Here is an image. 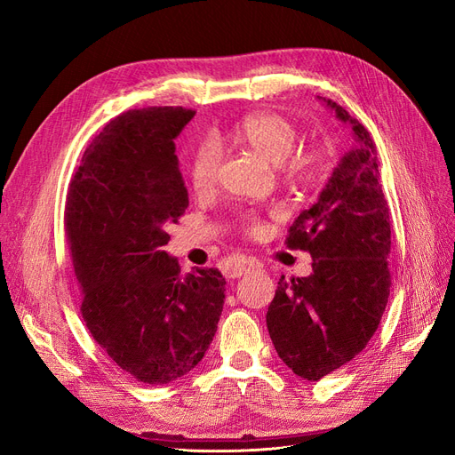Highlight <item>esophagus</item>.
Returning <instances> with one entry per match:
<instances>
[{"label":"esophagus","instance_id":"34e87169","mask_svg":"<svg viewBox=\"0 0 455 455\" xmlns=\"http://www.w3.org/2000/svg\"><path fill=\"white\" fill-rule=\"evenodd\" d=\"M251 269H256V266L251 259H237L235 264H231L228 275H229V279H237V277H241V275L249 273Z\"/></svg>","mask_w":455,"mask_h":455}]
</instances>
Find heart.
I'll return each mask as SVG.
<instances>
[{
    "mask_svg": "<svg viewBox=\"0 0 455 455\" xmlns=\"http://www.w3.org/2000/svg\"><path fill=\"white\" fill-rule=\"evenodd\" d=\"M229 139L251 149L258 157L271 164H281L286 178L296 182H307L319 172L321 156L313 149H296L298 129L279 114L261 112L243 117L229 131ZM220 169V151L214 144H201L189 163V182L197 194L211 191L216 184ZM246 231H256L252 218L244 220Z\"/></svg>",
    "mask_w": 455,
    "mask_h": 455,
    "instance_id": "obj_1",
    "label": "heart"
}]
</instances>
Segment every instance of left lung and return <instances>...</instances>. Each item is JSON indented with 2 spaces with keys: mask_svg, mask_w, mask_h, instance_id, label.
<instances>
[{
  "mask_svg": "<svg viewBox=\"0 0 455 455\" xmlns=\"http://www.w3.org/2000/svg\"><path fill=\"white\" fill-rule=\"evenodd\" d=\"M355 144L311 209L288 229V249L313 258L309 277L279 279L266 323L275 349L296 376L316 381L359 355L387 306L391 220L378 151L363 123L334 100Z\"/></svg>",
  "mask_w": 455,
  "mask_h": 455,
  "instance_id": "left-lung-1",
  "label": "left lung"
}]
</instances>
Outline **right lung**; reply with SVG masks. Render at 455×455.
Here are the masks:
<instances>
[{
  "label": "right lung",
  "mask_w": 455,
  "mask_h": 455,
  "mask_svg": "<svg viewBox=\"0 0 455 455\" xmlns=\"http://www.w3.org/2000/svg\"><path fill=\"white\" fill-rule=\"evenodd\" d=\"M194 109L154 106L112 119L85 149L68 188L64 226L96 343L142 383L194 370L216 334L226 279L180 273L163 251L188 204L174 139Z\"/></svg>",
  "instance_id": "1"
}]
</instances>
